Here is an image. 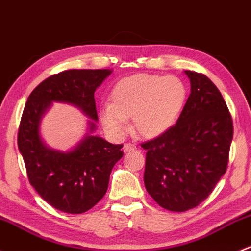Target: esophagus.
I'll list each match as a JSON object with an SVG mask.
<instances>
[{"instance_id": "34e87169", "label": "esophagus", "mask_w": 251, "mask_h": 251, "mask_svg": "<svg viewBox=\"0 0 251 251\" xmlns=\"http://www.w3.org/2000/svg\"><path fill=\"white\" fill-rule=\"evenodd\" d=\"M123 150L125 152L132 151V150H136V146H134V144H131V143H125V144H124Z\"/></svg>"}]
</instances>
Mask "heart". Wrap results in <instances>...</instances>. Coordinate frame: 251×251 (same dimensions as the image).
<instances>
[{"label": "heart", "instance_id": "obj_1", "mask_svg": "<svg viewBox=\"0 0 251 251\" xmlns=\"http://www.w3.org/2000/svg\"><path fill=\"white\" fill-rule=\"evenodd\" d=\"M183 80L173 75H128L110 92V104L101 110L102 123L109 132L120 136L132 119L133 131L143 138H156L176 124L186 102Z\"/></svg>", "mask_w": 251, "mask_h": 251}]
</instances>
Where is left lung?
Wrapping results in <instances>:
<instances>
[{"mask_svg":"<svg viewBox=\"0 0 251 251\" xmlns=\"http://www.w3.org/2000/svg\"><path fill=\"white\" fill-rule=\"evenodd\" d=\"M191 92L176 123L147 150L144 185L157 204L186 212L204 201L227 170L233 123L223 95L202 73L185 71Z\"/></svg>","mask_w":251,"mask_h":251,"instance_id":"obj_1","label":"left lung"}]
</instances>
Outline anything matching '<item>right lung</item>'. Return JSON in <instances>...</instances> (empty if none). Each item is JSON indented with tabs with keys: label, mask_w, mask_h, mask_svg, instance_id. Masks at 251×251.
<instances>
[{
	"label": "right lung",
	"mask_w": 251,
	"mask_h": 251,
	"mask_svg": "<svg viewBox=\"0 0 251 251\" xmlns=\"http://www.w3.org/2000/svg\"><path fill=\"white\" fill-rule=\"evenodd\" d=\"M110 73V70H68L50 75L31 92L21 115L18 147L30 184L51 207L68 214L85 213L104 196L110 172L124 155L123 144L88 134L73 151L59 152L41 141L39 123L52 101L75 105L99 120L94 95ZM92 121L91 133L96 128Z\"/></svg>",
	"instance_id": "right-lung-1"
}]
</instances>
